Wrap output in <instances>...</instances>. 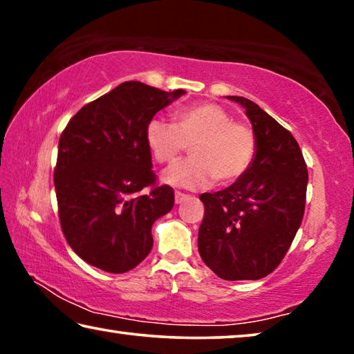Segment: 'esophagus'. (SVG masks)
<instances>
[{"mask_svg": "<svg viewBox=\"0 0 354 354\" xmlns=\"http://www.w3.org/2000/svg\"><path fill=\"white\" fill-rule=\"evenodd\" d=\"M189 198H190V195L183 194V192H175V201H176V205H179V203H183V201L189 200Z\"/></svg>", "mask_w": 354, "mask_h": 354, "instance_id": "obj_1", "label": "esophagus"}]
</instances>
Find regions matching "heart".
Wrapping results in <instances>:
<instances>
[{"label": "heart", "mask_w": 354, "mask_h": 354, "mask_svg": "<svg viewBox=\"0 0 354 354\" xmlns=\"http://www.w3.org/2000/svg\"><path fill=\"white\" fill-rule=\"evenodd\" d=\"M149 153L158 164H170L190 145L187 160L162 173V183L183 189H203L214 179L231 184L250 170L256 156V134L215 103H198L179 109L173 124L149 120L145 128Z\"/></svg>", "instance_id": "b5f03b06"}]
</instances>
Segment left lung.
<instances>
[{
	"instance_id": "1",
	"label": "left lung",
	"mask_w": 354,
	"mask_h": 354,
	"mask_svg": "<svg viewBox=\"0 0 354 354\" xmlns=\"http://www.w3.org/2000/svg\"><path fill=\"white\" fill-rule=\"evenodd\" d=\"M227 98L245 107L256 156L234 184L200 196L198 251L221 279H261L279 266L301 225L308 169L295 137L277 120L247 98Z\"/></svg>"
}]
</instances>
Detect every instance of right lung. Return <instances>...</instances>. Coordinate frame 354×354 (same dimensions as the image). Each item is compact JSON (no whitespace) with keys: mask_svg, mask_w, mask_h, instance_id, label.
<instances>
[{"mask_svg":"<svg viewBox=\"0 0 354 354\" xmlns=\"http://www.w3.org/2000/svg\"><path fill=\"white\" fill-rule=\"evenodd\" d=\"M184 93L122 82L62 131L55 169L59 220L71 250L100 270L139 266L153 248V223L171 211L175 192L156 185L145 128ZM147 187L149 194L141 192Z\"/></svg>","mask_w":354,"mask_h":354,"instance_id":"obj_1","label":"right lung"}]
</instances>
